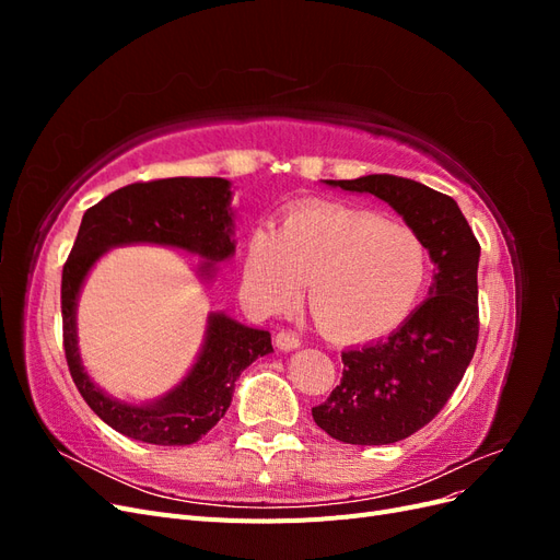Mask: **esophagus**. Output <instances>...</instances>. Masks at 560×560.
Returning a JSON list of instances; mask_svg holds the SVG:
<instances>
[{
  "mask_svg": "<svg viewBox=\"0 0 560 560\" xmlns=\"http://www.w3.org/2000/svg\"><path fill=\"white\" fill-rule=\"evenodd\" d=\"M301 346V341H299V336L296 334H292V331H278L276 334V348L278 350H282V352H290V350H296Z\"/></svg>",
  "mask_w": 560,
  "mask_h": 560,
  "instance_id": "esophagus-1",
  "label": "esophagus"
}]
</instances>
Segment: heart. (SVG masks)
Masks as SVG:
<instances>
[{
  "label": "heart",
  "instance_id": "heart-1",
  "mask_svg": "<svg viewBox=\"0 0 560 560\" xmlns=\"http://www.w3.org/2000/svg\"><path fill=\"white\" fill-rule=\"evenodd\" d=\"M243 280L249 301L268 315L290 311L308 282L322 329L369 341L413 311L428 280V252L409 226L354 208L315 206L292 212L280 233L252 231Z\"/></svg>",
  "mask_w": 560,
  "mask_h": 560
}]
</instances>
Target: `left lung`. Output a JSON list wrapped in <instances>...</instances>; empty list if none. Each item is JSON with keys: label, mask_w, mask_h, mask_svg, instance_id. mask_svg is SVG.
<instances>
[{"label": "left lung", "mask_w": 560, "mask_h": 560, "mask_svg": "<svg viewBox=\"0 0 560 560\" xmlns=\"http://www.w3.org/2000/svg\"><path fill=\"white\" fill-rule=\"evenodd\" d=\"M327 186L387 202L434 264L428 299L387 338L348 348L343 378L313 409L338 442L383 446L411 436L444 409L479 338L477 270L481 247L451 196L395 175L325 179Z\"/></svg>", "instance_id": "8db88e82"}]
</instances>
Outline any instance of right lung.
I'll return each instance as SVG.
<instances>
[{"instance_id": "obj_1", "label": "right lung", "mask_w": 560, "mask_h": 560, "mask_svg": "<svg viewBox=\"0 0 560 560\" xmlns=\"http://www.w3.org/2000/svg\"><path fill=\"white\" fill-rule=\"evenodd\" d=\"M231 182L222 177H171L128 184L86 210L70 259L62 268L65 358L81 397L109 428L156 446H186L208 434L233 399L235 381L264 354L273 352L270 334L247 327L224 311L208 315L194 364L165 395L126 401L100 387L83 366L77 308L93 266L114 247L159 245L200 259L202 284L217 278V264L235 254V210Z\"/></svg>"}]
</instances>
